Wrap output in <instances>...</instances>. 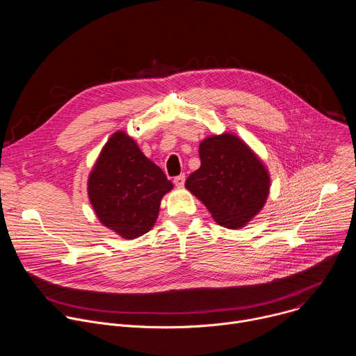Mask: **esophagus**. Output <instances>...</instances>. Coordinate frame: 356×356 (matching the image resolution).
<instances>
[{
	"label": "esophagus",
	"instance_id": "1",
	"mask_svg": "<svg viewBox=\"0 0 356 356\" xmlns=\"http://www.w3.org/2000/svg\"><path fill=\"white\" fill-rule=\"evenodd\" d=\"M173 181H175V184H176L177 187H183V186H184V181H186V176H184V175H179V176H176V177L173 179Z\"/></svg>",
	"mask_w": 356,
	"mask_h": 356
}]
</instances>
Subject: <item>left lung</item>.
Returning a JSON list of instances; mask_svg holds the SVG:
<instances>
[{"label": "left lung", "mask_w": 356, "mask_h": 356, "mask_svg": "<svg viewBox=\"0 0 356 356\" xmlns=\"http://www.w3.org/2000/svg\"><path fill=\"white\" fill-rule=\"evenodd\" d=\"M201 166L186 180L190 190L225 228H242L265 206L270 179L249 146L232 134L201 140Z\"/></svg>", "instance_id": "obj_1"}]
</instances>
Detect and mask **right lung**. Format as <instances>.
Instances as JSON below:
<instances>
[{"label": "right lung", "instance_id": "right-lung-1", "mask_svg": "<svg viewBox=\"0 0 356 356\" xmlns=\"http://www.w3.org/2000/svg\"><path fill=\"white\" fill-rule=\"evenodd\" d=\"M173 188L125 132H115L88 177V198L101 224L134 239L155 225L161 200Z\"/></svg>", "mask_w": 356, "mask_h": 356}]
</instances>
